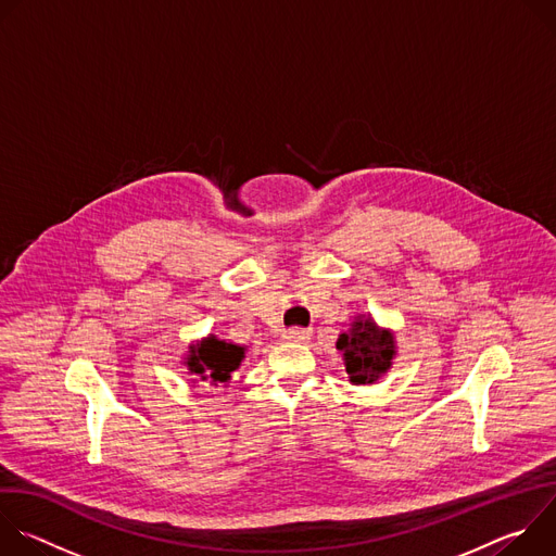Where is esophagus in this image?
Listing matches in <instances>:
<instances>
[{
  "label": "esophagus",
  "instance_id": "34e87169",
  "mask_svg": "<svg viewBox=\"0 0 556 556\" xmlns=\"http://www.w3.org/2000/svg\"><path fill=\"white\" fill-rule=\"evenodd\" d=\"M309 330H303V328H292V330H288L286 334H283V341L286 343H305L307 339H309Z\"/></svg>",
  "mask_w": 556,
  "mask_h": 556
}]
</instances>
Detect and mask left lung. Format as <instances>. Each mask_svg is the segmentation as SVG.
<instances>
[{"label": "left lung", "mask_w": 556, "mask_h": 556, "mask_svg": "<svg viewBox=\"0 0 556 556\" xmlns=\"http://www.w3.org/2000/svg\"><path fill=\"white\" fill-rule=\"evenodd\" d=\"M337 350L343 354V365L352 384H374L393 365L399 345L389 328H380L371 314H358L350 328L339 337Z\"/></svg>", "instance_id": "8db88e82"}]
</instances>
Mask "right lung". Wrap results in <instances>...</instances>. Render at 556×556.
<instances>
[{
    "label": "right lung",
    "instance_id": "1",
    "mask_svg": "<svg viewBox=\"0 0 556 556\" xmlns=\"http://www.w3.org/2000/svg\"><path fill=\"white\" fill-rule=\"evenodd\" d=\"M244 356V345H235L230 341L217 339L215 334H208L200 341H191L187 354L182 356V365L187 367V374L193 382L202 380L213 387H228Z\"/></svg>",
    "mask_w": 556,
    "mask_h": 556
}]
</instances>
